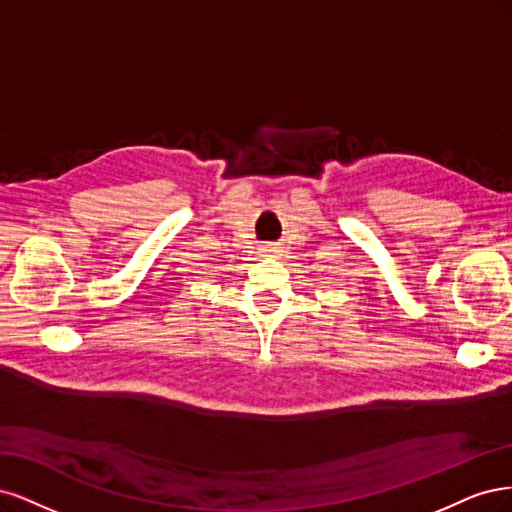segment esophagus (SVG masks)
<instances>
[{"instance_id": "34e87169", "label": "esophagus", "mask_w": 512, "mask_h": 512, "mask_svg": "<svg viewBox=\"0 0 512 512\" xmlns=\"http://www.w3.org/2000/svg\"><path fill=\"white\" fill-rule=\"evenodd\" d=\"M263 253H274V246H263Z\"/></svg>"}]
</instances>
